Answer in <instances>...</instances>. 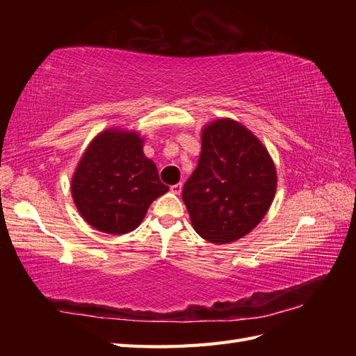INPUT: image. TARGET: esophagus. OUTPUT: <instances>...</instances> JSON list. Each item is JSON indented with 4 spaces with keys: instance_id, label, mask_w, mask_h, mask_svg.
Returning <instances> with one entry per match:
<instances>
[{
    "instance_id": "obj_1",
    "label": "esophagus",
    "mask_w": 356,
    "mask_h": 356,
    "mask_svg": "<svg viewBox=\"0 0 356 356\" xmlns=\"http://www.w3.org/2000/svg\"><path fill=\"white\" fill-rule=\"evenodd\" d=\"M170 191L172 193V194H180L182 193V184H176V185H171V188H170Z\"/></svg>"
}]
</instances>
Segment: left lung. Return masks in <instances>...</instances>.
Returning a JSON list of instances; mask_svg holds the SVG:
<instances>
[{
    "instance_id": "1",
    "label": "left lung",
    "mask_w": 356,
    "mask_h": 356,
    "mask_svg": "<svg viewBox=\"0 0 356 356\" xmlns=\"http://www.w3.org/2000/svg\"><path fill=\"white\" fill-rule=\"evenodd\" d=\"M275 191L274 161L252 131L229 118L203 127L199 163L182 191L202 238L226 245L245 237L266 216Z\"/></svg>"
}]
</instances>
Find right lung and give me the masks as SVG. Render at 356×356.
<instances>
[{
	"label": "right lung",
	"mask_w": 356,
	"mask_h": 356,
	"mask_svg": "<svg viewBox=\"0 0 356 356\" xmlns=\"http://www.w3.org/2000/svg\"><path fill=\"white\" fill-rule=\"evenodd\" d=\"M70 190L90 226L122 236L138 228L151 203L168 186L159 179L156 163L143 154V138L138 131L107 128L88 143Z\"/></svg>",
	"instance_id": "1"
}]
</instances>
